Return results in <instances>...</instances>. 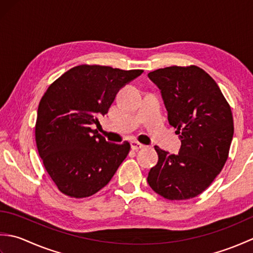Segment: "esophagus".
<instances>
[{"label": "esophagus", "instance_id": "esophagus-1", "mask_svg": "<svg viewBox=\"0 0 253 253\" xmlns=\"http://www.w3.org/2000/svg\"><path fill=\"white\" fill-rule=\"evenodd\" d=\"M130 146H131V149L132 150H139V149H142V148H144V146L142 143H140V142H138V141H130Z\"/></svg>", "mask_w": 253, "mask_h": 253}]
</instances>
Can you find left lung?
<instances>
[{"label": "left lung", "instance_id": "obj_1", "mask_svg": "<svg viewBox=\"0 0 253 253\" xmlns=\"http://www.w3.org/2000/svg\"><path fill=\"white\" fill-rule=\"evenodd\" d=\"M148 76L162 92L169 122L181 141L178 154L154 147L159 161L148 184L168 200L192 199L226 163L234 135L232 110L214 79L196 65L159 68Z\"/></svg>", "mask_w": 253, "mask_h": 253}]
</instances>
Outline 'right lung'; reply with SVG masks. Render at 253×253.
<instances>
[{
    "label": "right lung",
    "instance_id": "obj_1",
    "mask_svg": "<svg viewBox=\"0 0 253 253\" xmlns=\"http://www.w3.org/2000/svg\"><path fill=\"white\" fill-rule=\"evenodd\" d=\"M142 73L84 64L64 73L45 91L38 107L36 143L47 174L64 195H94L129 153V142H107L91 125H98L120 89Z\"/></svg>",
    "mask_w": 253,
    "mask_h": 253
}]
</instances>
